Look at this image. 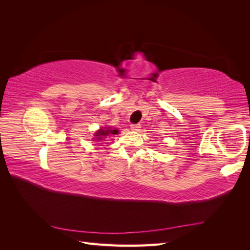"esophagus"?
I'll return each mask as SVG.
<instances>
[{
  "mask_svg": "<svg viewBox=\"0 0 250 250\" xmlns=\"http://www.w3.org/2000/svg\"><path fill=\"white\" fill-rule=\"evenodd\" d=\"M130 128H131V130H139L140 128H141V124H131L130 125Z\"/></svg>",
  "mask_w": 250,
  "mask_h": 250,
  "instance_id": "1",
  "label": "esophagus"
}]
</instances>
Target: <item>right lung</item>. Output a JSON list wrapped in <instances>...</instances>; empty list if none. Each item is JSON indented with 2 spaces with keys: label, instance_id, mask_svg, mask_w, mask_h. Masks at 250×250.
Here are the masks:
<instances>
[{
  "label": "right lung",
  "instance_id": "add662e5",
  "mask_svg": "<svg viewBox=\"0 0 250 250\" xmlns=\"http://www.w3.org/2000/svg\"><path fill=\"white\" fill-rule=\"evenodd\" d=\"M117 129H110V128H105V129H101L98 132H96V140H104L105 137H107L109 134H117Z\"/></svg>",
  "mask_w": 250,
  "mask_h": 250
}]
</instances>
